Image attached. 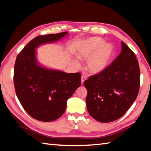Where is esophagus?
<instances>
[{
	"label": "esophagus",
	"instance_id": "34e87169",
	"mask_svg": "<svg viewBox=\"0 0 151 151\" xmlns=\"http://www.w3.org/2000/svg\"><path fill=\"white\" fill-rule=\"evenodd\" d=\"M86 80V77L84 76H82L81 77V82H82V83H83L84 81H85Z\"/></svg>",
	"mask_w": 151,
	"mask_h": 151
}]
</instances>
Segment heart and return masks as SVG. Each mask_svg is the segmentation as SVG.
Segmentation results:
<instances>
[{
  "mask_svg": "<svg viewBox=\"0 0 151 151\" xmlns=\"http://www.w3.org/2000/svg\"><path fill=\"white\" fill-rule=\"evenodd\" d=\"M113 47L100 37H94L88 38L83 43L75 52L77 59L87 60L86 68L92 74H99L107 68L113 55ZM72 64L76 68L80 64L76 60H73Z\"/></svg>",
  "mask_w": 151,
  "mask_h": 151,
  "instance_id": "obj_1",
  "label": "heart"
}]
</instances>
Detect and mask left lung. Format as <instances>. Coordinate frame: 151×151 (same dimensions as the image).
Masks as SVG:
<instances>
[{
    "label": "left lung",
    "instance_id": "obj_1",
    "mask_svg": "<svg viewBox=\"0 0 151 151\" xmlns=\"http://www.w3.org/2000/svg\"><path fill=\"white\" fill-rule=\"evenodd\" d=\"M122 51L110 65L84 82L86 104L96 120L108 123L118 120L137 98L140 71L136 55L122 42Z\"/></svg>",
    "mask_w": 151,
    "mask_h": 151
}]
</instances>
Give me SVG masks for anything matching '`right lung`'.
Segmentation results:
<instances>
[{"label": "right lung", "instance_id": "obj_1", "mask_svg": "<svg viewBox=\"0 0 151 151\" xmlns=\"http://www.w3.org/2000/svg\"><path fill=\"white\" fill-rule=\"evenodd\" d=\"M68 32L35 37L18 55L13 81L18 99L31 117L41 122L56 120L64 113L68 100L81 86L79 73H67L39 64L36 48L61 39Z\"/></svg>", "mask_w": 151, "mask_h": 151}]
</instances>
